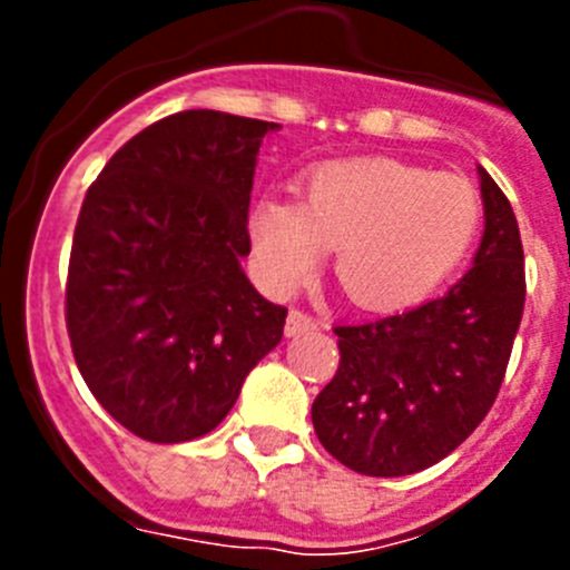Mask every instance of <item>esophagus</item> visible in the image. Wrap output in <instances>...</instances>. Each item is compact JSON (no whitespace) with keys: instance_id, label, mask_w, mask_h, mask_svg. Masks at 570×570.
<instances>
[{"instance_id":"esophagus-1","label":"esophagus","mask_w":570,"mask_h":570,"mask_svg":"<svg viewBox=\"0 0 570 570\" xmlns=\"http://www.w3.org/2000/svg\"><path fill=\"white\" fill-rule=\"evenodd\" d=\"M320 328V322L314 320L305 311H291L288 322H285V336H299V334H311V331Z\"/></svg>"}]
</instances>
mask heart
Wrapping results in <instances>:
<instances>
[{"instance_id":"obj_1","label":"heart","mask_w":570,"mask_h":570,"mask_svg":"<svg viewBox=\"0 0 570 570\" xmlns=\"http://www.w3.org/2000/svg\"><path fill=\"white\" fill-rule=\"evenodd\" d=\"M482 203L468 179L396 159H345L316 168L302 203L262 196L250 208V248L259 279L291 294L334 274L356 305L394 311L434 294L460 268L480 230Z\"/></svg>"}]
</instances>
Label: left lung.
Here are the masks:
<instances>
[{
    "instance_id": "8db88e82",
    "label": "left lung",
    "mask_w": 570,
    "mask_h": 570,
    "mask_svg": "<svg viewBox=\"0 0 570 570\" xmlns=\"http://www.w3.org/2000/svg\"><path fill=\"white\" fill-rule=\"evenodd\" d=\"M485 230L473 268L405 314L336 325L340 367L311 407L331 456L365 476L445 460L500 394L525 308V256L508 196L476 168Z\"/></svg>"
}]
</instances>
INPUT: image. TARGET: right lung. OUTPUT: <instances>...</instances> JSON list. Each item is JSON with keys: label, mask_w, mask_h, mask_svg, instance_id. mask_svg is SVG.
Instances as JSON below:
<instances>
[{"label": "right lung", "mask_w": 570, "mask_h": 570, "mask_svg": "<svg viewBox=\"0 0 570 570\" xmlns=\"http://www.w3.org/2000/svg\"><path fill=\"white\" fill-rule=\"evenodd\" d=\"M276 125L223 110L159 119L88 188L70 248L68 334L99 405L148 442L228 416L288 311L242 271L259 145Z\"/></svg>", "instance_id": "obj_1"}]
</instances>
